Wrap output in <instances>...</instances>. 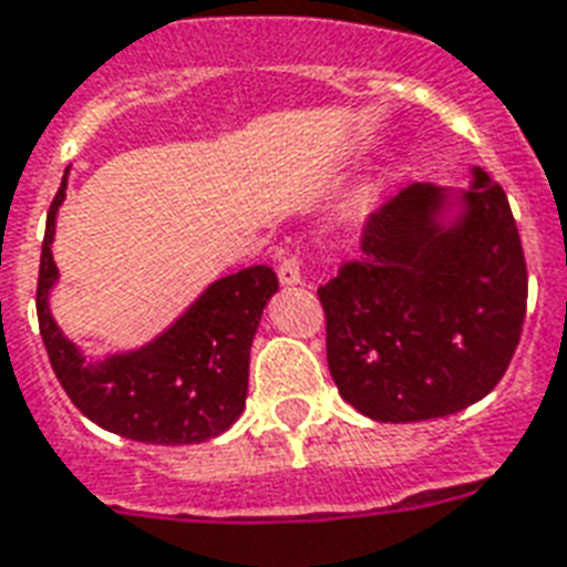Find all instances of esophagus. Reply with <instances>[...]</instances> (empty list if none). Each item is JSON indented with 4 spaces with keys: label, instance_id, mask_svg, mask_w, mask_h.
Instances as JSON below:
<instances>
[{
    "label": "esophagus",
    "instance_id": "1",
    "mask_svg": "<svg viewBox=\"0 0 567 567\" xmlns=\"http://www.w3.org/2000/svg\"><path fill=\"white\" fill-rule=\"evenodd\" d=\"M279 282L282 285H299L302 282V268H299L297 256H285L282 265H279Z\"/></svg>",
    "mask_w": 567,
    "mask_h": 567
}]
</instances>
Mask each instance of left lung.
I'll list each match as a JSON object with an SVG mask.
<instances>
[{
    "mask_svg": "<svg viewBox=\"0 0 567 567\" xmlns=\"http://www.w3.org/2000/svg\"><path fill=\"white\" fill-rule=\"evenodd\" d=\"M445 195L413 183L361 229V256L317 288L340 395L379 422L457 413L507 372L527 311V261L504 188L475 168L466 215L440 229Z\"/></svg>",
    "mask_w": 567,
    "mask_h": 567,
    "instance_id": "8db88e82",
    "label": "left lung"
}]
</instances>
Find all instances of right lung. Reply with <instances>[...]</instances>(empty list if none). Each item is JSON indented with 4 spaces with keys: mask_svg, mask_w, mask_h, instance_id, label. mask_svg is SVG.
<instances>
[{
    "mask_svg": "<svg viewBox=\"0 0 567 567\" xmlns=\"http://www.w3.org/2000/svg\"><path fill=\"white\" fill-rule=\"evenodd\" d=\"M63 188L66 177L45 215L37 276V320L60 388L95 425L136 443L192 445L224 434L247 402L252 334L279 288L274 268L224 276L151 347L86 367L45 306L58 279L52 238Z\"/></svg>",
    "mask_w": 567,
    "mask_h": 567,
    "instance_id": "obj_1",
    "label": "right lung"
}]
</instances>
